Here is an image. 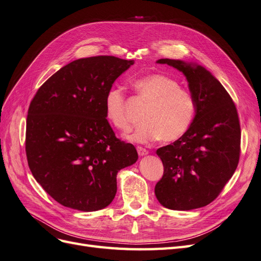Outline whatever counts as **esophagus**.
<instances>
[{
	"mask_svg": "<svg viewBox=\"0 0 261 261\" xmlns=\"http://www.w3.org/2000/svg\"><path fill=\"white\" fill-rule=\"evenodd\" d=\"M137 152H138V154L140 155V156H143V155H146V154H148V150L147 149H145V148H143V147H140V146H137Z\"/></svg>",
	"mask_w": 261,
	"mask_h": 261,
	"instance_id": "esophagus-1",
	"label": "esophagus"
}]
</instances>
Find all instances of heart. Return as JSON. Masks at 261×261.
<instances>
[{
	"instance_id": "b5f03b06",
	"label": "heart",
	"mask_w": 261,
	"mask_h": 261,
	"mask_svg": "<svg viewBox=\"0 0 261 261\" xmlns=\"http://www.w3.org/2000/svg\"><path fill=\"white\" fill-rule=\"evenodd\" d=\"M133 87L148 107L143 113L144 122L127 137L129 140L146 144L160 138L164 143H171L185 135L196 114V101L191 92L180 88L174 78L163 74L137 78ZM103 106L106 117L115 128H130L132 118L123 88L118 86L110 88Z\"/></svg>"
}]
</instances>
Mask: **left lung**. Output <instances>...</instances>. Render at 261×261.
Returning a JSON list of instances; mask_svg holds the SVG:
<instances>
[{
    "label": "left lung",
    "mask_w": 261,
    "mask_h": 261,
    "mask_svg": "<svg viewBox=\"0 0 261 261\" xmlns=\"http://www.w3.org/2000/svg\"><path fill=\"white\" fill-rule=\"evenodd\" d=\"M183 73L196 101L193 124L184 136L156 150L163 176L156 199L172 210H192L215 200L238 168L241 126L238 110L224 87L204 67L160 59Z\"/></svg>",
    "instance_id": "8db88e82"
}]
</instances>
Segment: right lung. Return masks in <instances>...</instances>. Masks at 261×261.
Segmentation results:
<instances>
[{
	"label": "right lung",
	"instance_id": "obj_1",
	"mask_svg": "<svg viewBox=\"0 0 261 261\" xmlns=\"http://www.w3.org/2000/svg\"><path fill=\"white\" fill-rule=\"evenodd\" d=\"M133 64L110 55L73 61L31 100L29 169L62 206L86 212L106 208L116 194L117 172L137 161L136 148L115 137L103 106L107 91Z\"/></svg>",
	"mask_w": 261,
	"mask_h": 261
}]
</instances>
